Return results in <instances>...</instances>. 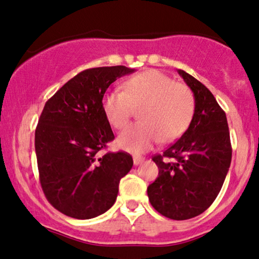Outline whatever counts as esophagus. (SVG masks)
<instances>
[{"instance_id":"34e87169","label":"esophagus","mask_w":259,"mask_h":259,"mask_svg":"<svg viewBox=\"0 0 259 259\" xmlns=\"http://www.w3.org/2000/svg\"><path fill=\"white\" fill-rule=\"evenodd\" d=\"M143 161H144V157H142V156H133V163H135L136 166L141 165Z\"/></svg>"}]
</instances>
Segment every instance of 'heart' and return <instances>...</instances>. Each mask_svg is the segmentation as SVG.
<instances>
[{"label":"heart","instance_id":"b5f03b06","mask_svg":"<svg viewBox=\"0 0 259 259\" xmlns=\"http://www.w3.org/2000/svg\"><path fill=\"white\" fill-rule=\"evenodd\" d=\"M104 116L111 127L121 130L135 109L139 122L118 136L117 147L143 154L161 141H176L188 130L195 111L191 91L160 70H145L123 83V91H108L102 99Z\"/></svg>","mask_w":259,"mask_h":259}]
</instances>
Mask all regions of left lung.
Wrapping results in <instances>:
<instances>
[{
    "label": "left lung",
    "mask_w": 259,
    "mask_h": 259,
    "mask_svg": "<svg viewBox=\"0 0 259 259\" xmlns=\"http://www.w3.org/2000/svg\"><path fill=\"white\" fill-rule=\"evenodd\" d=\"M195 100L193 120L175 144L153 161L159 177L148 187L151 206L176 221L205 212L222 189L232 162V144L226 112L195 77L178 70Z\"/></svg>",
    "instance_id": "left-lung-1"
}]
</instances>
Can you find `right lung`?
Segmentation results:
<instances>
[{"mask_svg": "<svg viewBox=\"0 0 259 259\" xmlns=\"http://www.w3.org/2000/svg\"><path fill=\"white\" fill-rule=\"evenodd\" d=\"M135 69L123 65L87 69L66 82L45 104L35 131L42 190L54 208L90 220L116 201L120 179L133 166L130 154L99 156L115 138L102 109L109 86Z\"/></svg>", "mask_w": 259, "mask_h": 259, "instance_id": "obj_1", "label": "right lung"}]
</instances>
